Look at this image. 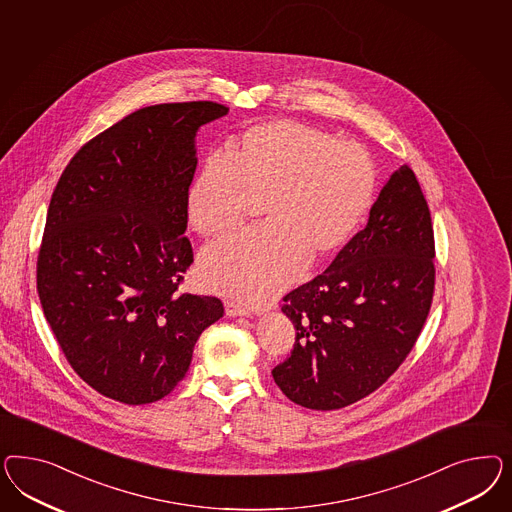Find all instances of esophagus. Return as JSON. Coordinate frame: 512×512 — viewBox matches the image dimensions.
<instances>
[{
	"label": "esophagus",
	"instance_id": "34e87169",
	"mask_svg": "<svg viewBox=\"0 0 512 512\" xmlns=\"http://www.w3.org/2000/svg\"><path fill=\"white\" fill-rule=\"evenodd\" d=\"M225 313L229 315V317H249L251 315V311L246 310V308H242V306H238V304H234V302H225Z\"/></svg>",
	"mask_w": 512,
	"mask_h": 512
}]
</instances>
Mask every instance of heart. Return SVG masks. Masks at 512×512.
Segmentation results:
<instances>
[{
    "instance_id": "1",
    "label": "heart",
    "mask_w": 512,
    "mask_h": 512,
    "mask_svg": "<svg viewBox=\"0 0 512 512\" xmlns=\"http://www.w3.org/2000/svg\"><path fill=\"white\" fill-rule=\"evenodd\" d=\"M375 178L372 155L355 140L296 120L251 125L229 142V159L204 161L187 193V221L204 238H219L263 202L264 225L206 249L202 285L246 306L263 304L306 261H323L353 238Z\"/></svg>"
}]
</instances>
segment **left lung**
<instances>
[{"label": "left lung", "mask_w": 512, "mask_h": 512, "mask_svg": "<svg viewBox=\"0 0 512 512\" xmlns=\"http://www.w3.org/2000/svg\"><path fill=\"white\" fill-rule=\"evenodd\" d=\"M434 229L407 165L392 172L355 234L321 276L283 298L291 357L272 375L302 407L341 409L381 387L419 338L434 296Z\"/></svg>", "instance_id": "obj_1"}]
</instances>
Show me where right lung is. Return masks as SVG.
Wrapping results in <instances>:
<instances>
[{"mask_svg":"<svg viewBox=\"0 0 512 512\" xmlns=\"http://www.w3.org/2000/svg\"><path fill=\"white\" fill-rule=\"evenodd\" d=\"M212 101L144 107L78 150L48 206L37 291L71 368L127 405L167 396L186 377L216 296L180 295L193 263L187 193Z\"/></svg>","mask_w":512,"mask_h":512,"instance_id":"add662e5","label":"right lung"}]
</instances>
